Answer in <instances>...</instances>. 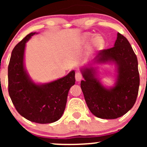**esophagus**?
<instances>
[{
    "instance_id": "obj_1",
    "label": "esophagus",
    "mask_w": 147,
    "mask_h": 147,
    "mask_svg": "<svg viewBox=\"0 0 147 147\" xmlns=\"http://www.w3.org/2000/svg\"><path fill=\"white\" fill-rule=\"evenodd\" d=\"M82 79V75L80 72H76L75 74V79L77 82H80Z\"/></svg>"
}]
</instances>
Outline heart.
Wrapping results in <instances>:
<instances>
[{"label": "heart", "mask_w": 147, "mask_h": 147, "mask_svg": "<svg viewBox=\"0 0 147 147\" xmlns=\"http://www.w3.org/2000/svg\"><path fill=\"white\" fill-rule=\"evenodd\" d=\"M90 34L89 33H84L81 36L82 41L83 42H86L90 38ZM104 45V39L99 36H94L92 39L90 40V47L92 50H100L101 48H103Z\"/></svg>", "instance_id": "obj_1"}]
</instances>
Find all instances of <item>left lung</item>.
<instances>
[{
	"mask_svg": "<svg viewBox=\"0 0 147 147\" xmlns=\"http://www.w3.org/2000/svg\"><path fill=\"white\" fill-rule=\"evenodd\" d=\"M114 63V85L106 87L98 78V64ZM84 80L81 88L89 110L102 119H116L124 115L136 103L140 86L138 59L129 41L117 33L114 46L101 50L92 61L80 69Z\"/></svg>",
	"mask_w": 147,
	"mask_h": 147,
	"instance_id": "1",
	"label": "left lung"
}]
</instances>
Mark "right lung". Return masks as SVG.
<instances>
[{
  "instance_id": "add662e5",
  "label": "right lung",
  "mask_w": 147,
  "mask_h": 147,
  "mask_svg": "<svg viewBox=\"0 0 147 147\" xmlns=\"http://www.w3.org/2000/svg\"><path fill=\"white\" fill-rule=\"evenodd\" d=\"M36 32L27 35L11 52L8 66V91L18 113L31 122H55L65 109L69 90L75 84V72L48 83L34 82L25 66L26 43Z\"/></svg>"
}]
</instances>
